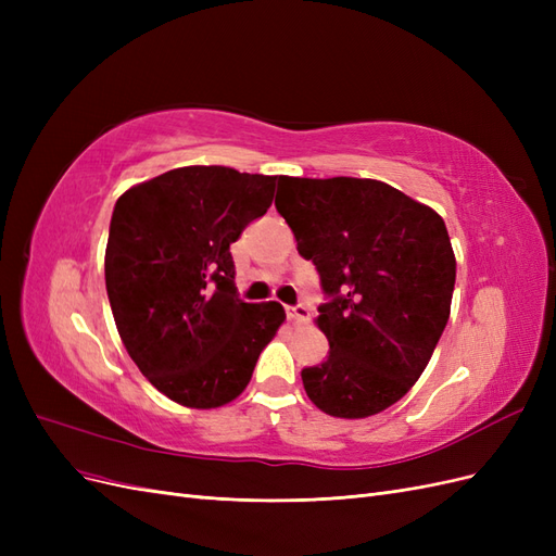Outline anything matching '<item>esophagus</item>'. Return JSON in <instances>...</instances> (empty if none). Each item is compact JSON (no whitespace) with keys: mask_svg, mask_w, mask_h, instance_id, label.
Instances as JSON below:
<instances>
[{"mask_svg":"<svg viewBox=\"0 0 556 556\" xmlns=\"http://www.w3.org/2000/svg\"><path fill=\"white\" fill-rule=\"evenodd\" d=\"M285 313H288V319H292V323H299V325H304L311 319V308L304 306V304L288 306V308H285Z\"/></svg>","mask_w":556,"mask_h":556,"instance_id":"34e87169","label":"esophagus"}]
</instances>
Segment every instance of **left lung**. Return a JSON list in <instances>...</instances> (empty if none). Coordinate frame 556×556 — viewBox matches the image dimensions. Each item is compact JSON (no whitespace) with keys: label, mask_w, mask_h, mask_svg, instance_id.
<instances>
[{"label":"left lung","mask_w":556,"mask_h":556,"mask_svg":"<svg viewBox=\"0 0 556 556\" xmlns=\"http://www.w3.org/2000/svg\"><path fill=\"white\" fill-rule=\"evenodd\" d=\"M276 208L327 301L323 364L301 371L319 410L359 419L390 408L427 368L447 325L454 276L443 217L371 178H278Z\"/></svg>","instance_id":"1"}]
</instances>
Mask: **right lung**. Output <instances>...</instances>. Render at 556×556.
Returning a JSON list of instances; mask_svg holds the SVG:
<instances>
[{"mask_svg":"<svg viewBox=\"0 0 556 556\" xmlns=\"http://www.w3.org/2000/svg\"><path fill=\"white\" fill-rule=\"evenodd\" d=\"M278 176L182 166L115 201L104 260L117 333L172 401L237 399L285 319L276 301L239 299L229 245L266 213Z\"/></svg>","mask_w":556,"mask_h":556,"instance_id":"add662e5","label":"right lung"}]
</instances>
